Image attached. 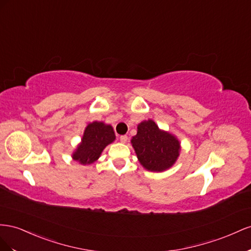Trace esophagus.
Here are the masks:
<instances>
[{
    "mask_svg": "<svg viewBox=\"0 0 251 251\" xmlns=\"http://www.w3.org/2000/svg\"><path fill=\"white\" fill-rule=\"evenodd\" d=\"M127 140H128V137L127 135H121L120 137V141H121V143H126L127 142Z\"/></svg>",
    "mask_w": 251,
    "mask_h": 251,
    "instance_id": "34e87169",
    "label": "esophagus"
}]
</instances>
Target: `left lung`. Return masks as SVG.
Here are the masks:
<instances>
[{"label":"left lung","mask_w":251,"mask_h":251,"mask_svg":"<svg viewBox=\"0 0 251 251\" xmlns=\"http://www.w3.org/2000/svg\"><path fill=\"white\" fill-rule=\"evenodd\" d=\"M130 142L141 165L152 173L173 167L180 156V141L175 134L160 129L151 119L138 124L137 134Z\"/></svg>","instance_id":"left-lung-1"}]
</instances>
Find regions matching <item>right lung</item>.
<instances>
[{"mask_svg":"<svg viewBox=\"0 0 251 251\" xmlns=\"http://www.w3.org/2000/svg\"><path fill=\"white\" fill-rule=\"evenodd\" d=\"M116 140L113 128L104 122L95 121L86 126L80 144L76 146L71 157L82 165H90L101 156L106 146Z\"/></svg>","mask_w":251,"mask_h":251,"instance_id":"1","label":"right lung"}]
</instances>
